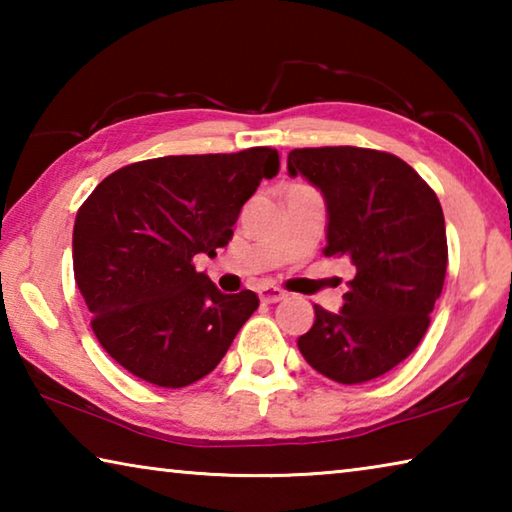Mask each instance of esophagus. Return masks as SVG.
<instances>
[{"mask_svg": "<svg viewBox=\"0 0 512 512\" xmlns=\"http://www.w3.org/2000/svg\"><path fill=\"white\" fill-rule=\"evenodd\" d=\"M257 293H259V300H262L264 305H273V302H280L287 298V293L277 287H262Z\"/></svg>", "mask_w": 512, "mask_h": 512, "instance_id": "esophagus-1", "label": "esophagus"}]
</instances>
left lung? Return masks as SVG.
Wrapping results in <instances>:
<instances>
[{"label": "left lung", "instance_id": "left-lung-1", "mask_svg": "<svg viewBox=\"0 0 512 512\" xmlns=\"http://www.w3.org/2000/svg\"><path fill=\"white\" fill-rule=\"evenodd\" d=\"M287 167L325 196L323 255L354 264L339 314L314 307V325L298 339L302 357L339 384L386 375L418 348L443 291L447 235L438 196L386 151L293 149Z\"/></svg>", "mask_w": 512, "mask_h": 512}]
</instances>
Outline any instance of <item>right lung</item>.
<instances>
[{
	"mask_svg": "<svg viewBox=\"0 0 512 512\" xmlns=\"http://www.w3.org/2000/svg\"><path fill=\"white\" fill-rule=\"evenodd\" d=\"M280 171L268 146L167 155L103 178L74 221V280L92 332L121 368L183 388L219 366L257 293H221L194 257L228 246L262 178Z\"/></svg>",
	"mask_w": 512,
	"mask_h": 512,
	"instance_id": "obj_1",
	"label": "right lung"
}]
</instances>
